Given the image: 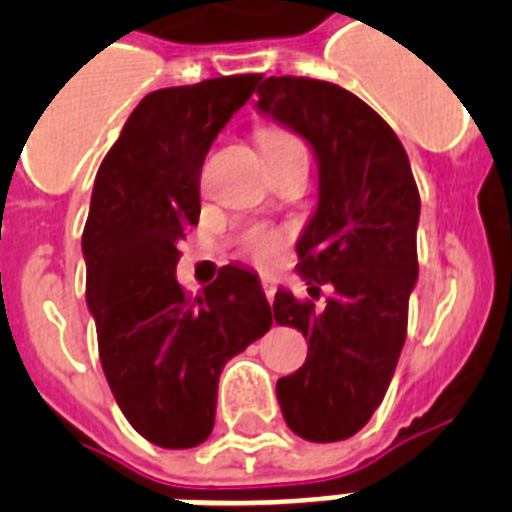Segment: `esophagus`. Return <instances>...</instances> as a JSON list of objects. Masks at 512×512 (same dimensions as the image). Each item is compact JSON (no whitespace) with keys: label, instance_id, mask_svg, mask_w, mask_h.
I'll list each match as a JSON object with an SVG mask.
<instances>
[{"label":"esophagus","instance_id":"obj_1","mask_svg":"<svg viewBox=\"0 0 512 512\" xmlns=\"http://www.w3.org/2000/svg\"><path fill=\"white\" fill-rule=\"evenodd\" d=\"M263 292L265 297L273 303V295H276V281H273L271 276H263Z\"/></svg>","mask_w":512,"mask_h":512}]
</instances>
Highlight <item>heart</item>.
Returning a JSON list of instances; mask_svg holds the SVG:
<instances>
[{"label":"heart","instance_id":"b5f03b06","mask_svg":"<svg viewBox=\"0 0 512 512\" xmlns=\"http://www.w3.org/2000/svg\"><path fill=\"white\" fill-rule=\"evenodd\" d=\"M260 140H263L265 146H273V143H284V140H295L289 138L287 132L281 130H263L260 132ZM281 247H284V241L276 231H268V228H252V231L244 236V249H247V255L252 260H257L260 265H271L279 260Z\"/></svg>","mask_w":512,"mask_h":512}]
</instances>
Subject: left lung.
Segmentation results:
<instances>
[{
    "label": "left lung",
    "mask_w": 512,
    "mask_h": 512,
    "mask_svg": "<svg viewBox=\"0 0 512 512\" xmlns=\"http://www.w3.org/2000/svg\"><path fill=\"white\" fill-rule=\"evenodd\" d=\"M255 108L313 148L319 204L295 249L308 295L279 289L273 319L308 340L305 364L276 382L284 420L316 444L364 428L385 398L406 340L417 284L420 193L401 140L364 100L337 84L268 76Z\"/></svg>",
    "instance_id": "8db88e82"
}]
</instances>
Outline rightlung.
Segmentation results:
<instances>
[{
  "label": "right lung",
  "instance_id": "obj_1",
  "mask_svg": "<svg viewBox=\"0 0 512 512\" xmlns=\"http://www.w3.org/2000/svg\"><path fill=\"white\" fill-rule=\"evenodd\" d=\"M257 82L151 92L95 175L82 255L100 364L132 428L164 449L207 441L223 366L273 324L252 268L225 265L196 300L175 276L177 244L201 212L204 156Z\"/></svg>",
  "mask_w": 512,
  "mask_h": 512
}]
</instances>
